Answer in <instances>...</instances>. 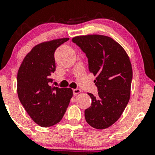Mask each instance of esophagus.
I'll return each instance as SVG.
<instances>
[{"label": "esophagus", "instance_id": "obj_1", "mask_svg": "<svg viewBox=\"0 0 155 155\" xmlns=\"http://www.w3.org/2000/svg\"><path fill=\"white\" fill-rule=\"evenodd\" d=\"M81 92V90H80V89H74V90H73V93H74V95H75L79 94Z\"/></svg>", "mask_w": 155, "mask_h": 155}]
</instances>
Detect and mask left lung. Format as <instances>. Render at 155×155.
Returning a JSON list of instances; mask_svg holds the SVG:
<instances>
[{
  "label": "left lung",
  "instance_id": "obj_1",
  "mask_svg": "<svg viewBox=\"0 0 155 155\" xmlns=\"http://www.w3.org/2000/svg\"><path fill=\"white\" fill-rule=\"evenodd\" d=\"M72 41L88 58L89 71L96 76L98 90L88 93L92 104L84 111L87 122L95 129L108 128L123 113L130 97L133 69L127 52L113 38L102 35H79Z\"/></svg>",
  "mask_w": 155,
  "mask_h": 155
}]
</instances>
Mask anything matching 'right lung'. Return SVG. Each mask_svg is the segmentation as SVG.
<instances>
[{"instance_id": "add662e5", "label": "right lung", "mask_w": 155, "mask_h": 155, "mask_svg": "<svg viewBox=\"0 0 155 155\" xmlns=\"http://www.w3.org/2000/svg\"><path fill=\"white\" fill-rule=\"evenodd\" d=\"M69 38L54 39L35 46L23 60L17 73V94L27 113L41 127L58 123L73 96L71 88L51 87L55 71L54 51Z\"/></svg>"}]
</instances>
